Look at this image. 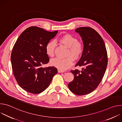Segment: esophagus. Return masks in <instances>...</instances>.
Here are the masks:
<instances>
[{
  "mask_svg": "<svg viewBox=\"0 0 122 122\" xmlns=\"http://www.w3.org/2000/svg\"><path fill=\"white\" fill-rule=\"evenodd\" d=\"M58 73H63V72H64V71H61V70H60V69H58Z\"/></svg>",
  "mask_w": 122,
  "mask_h": 122,
  "instance_id": "obj_1",
  "label": "esophagus"
}]
</instances>
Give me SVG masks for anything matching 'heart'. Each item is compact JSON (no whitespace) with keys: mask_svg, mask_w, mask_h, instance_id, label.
I'll return each mask as SVG.
<instances>
[{"mask_svg":"<svg viewBox=\"0 0 122 122\" xmlns=\"http://www.w3.org/2000/svg\"><path fill=\"white\" fill-rule=\"evenodd\" d=\"M59 42L68 48L66 55V58L61 59L56 58L51 61V64L61 71H64L70 67L73 63L74 60L78 59L83 51L82 44L78 41L76 38L71 34H64L58 39ZM56 48L55 42L53 41H49L45 46V51L47 55L50 57H53L55 56Z\"/></svg>","mask_w":122,"mask_h":122,"instance_id":"1","label":"heart"}]
</instances>
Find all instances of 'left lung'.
Masks as SVG:
<instances>
[{"instance_id": "8db88e82", "label": "left lung", "mask_w": 122, "mask_h": 122, "mask_svg": "<svg viewBox=\"0 0 122 122\" xmlns=\"http://www.w3.org/2000/svg\"><path fill=\"white\" fill-rule=\"evenodd\" d=\"M75 32L79 34L83 44L81 57L75 66L82 68L71 71L74 79L68 87L74 94L82 96L92 92L100 83L108 64L107 53L103 40L94 29L81 27Z\"/></svg>"}]
</instances>
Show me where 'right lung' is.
Here are the masks:
<instances>
[{
    "label": "right lung",
    "instance_id": "1",
    "mask_svg": "<svg viewBox=\"0 0 122 122\" xmlns=\"http://www.w3.org/2000/svg\"><path fill=\"white\" fill-rule=\"evenodd\" d=\"M57 33L31 26L16 41L11 55L12 71L17 83L26 92L35 94L43 92L57 73L54 66L41 67L49 61L45 46Z\"/></svg>",
    "mask_w": 122,
    "mask_h": 122
}]
</instances>
